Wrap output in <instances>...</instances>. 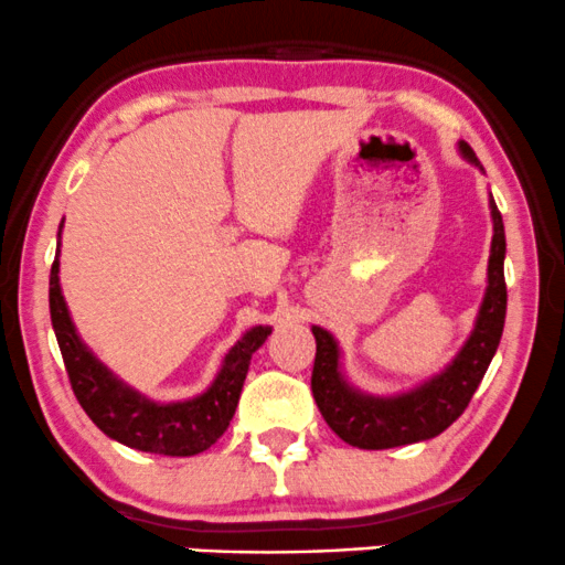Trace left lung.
I'll return each mask as SVG.
<instances>
[{"label":"left lung","instance_id":"left-lung-1","mask_svg":"<svg viewBox=\"0 0 565 565\" xmlns=\"http://www.w3.org/2000/svg\"><path fill=\"white\" fill-rule=\"evenodd\" d=\"M457 150L470 166L483 171L468 142H457ZM492 211V250H489L487 290H483L473 330L460 351L436 375L399 394H370L349 381L343 373V354L330 330L311 324L317 341L311 394L330 428L351 447L391 449L404 444L428 441L447 430L466 413L470 396L487 375L492 356L500 347L505 328L508 288H505V224L489 195Z\"/></svg>","mask_w":565,"mask_h":565}]
</instances>
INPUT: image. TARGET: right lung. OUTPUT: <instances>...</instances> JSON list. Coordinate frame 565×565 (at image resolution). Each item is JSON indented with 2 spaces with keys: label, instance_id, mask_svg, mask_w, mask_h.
Listing matches in <instances>:
<instances>
[{
  "label": "right lung",
  "instance_id": "obj_1",
  "mask_svg": "<svg viewBox=\"0 0 565 565\" xmlns=\"http://www.w3.org/2000/svg\"><path fill=\"white\" fill-rule=\"evenodd\" d=\"M60 235L63 222L57 230L55 264L50 271V317L73 394L84 413L105 436L139 452L166 457L205 452L227 430L248 375L250 356L267 341L271 333L269 324H254L237 338L218 364L214 381L201 394L177 402L150 399L148 394L121 381L108 364L99 362L95 351L78 335L60 288Z\"/></svg>",
  "mask_w": 565,
  "mask_h": 565
}]
</instances>
